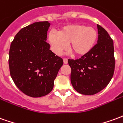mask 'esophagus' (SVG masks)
<instances>
[{
  "instance_id": "esophagus-1",
  "label": "esophagus",
  "mask_w": 123,
  "mask_h": 123,
  "mask_svg": "<svg viewBox=\"0 0 123 123\" xmlns=\"http://www.w3.org/2000/svg\"><path fill=\"white\" fill-rule=\"evenodd\" d=\"M63 62H64V64H67V63H68V59H63Z\"/></svg>"
}]
</instances>
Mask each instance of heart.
<instances>
[{
  "label": "heart",
  "mask_w": 123,
  "mask_h": 123,
  "mask_svg": "<svg viewBox=\"0 0 123 123\" xmlns=\"http://www.w3.org/2000/svg\"><path fill=\"white\" fill-rule=\"evenodd\" d=\"M97 32L91 26L70 25L59 30L58 34L50 31L48 39L51 49L61 55L69 46L70 52L77 56L85 55L94 47L97 39Z\"/></svg>",
  "instance_id": "obj_1"
}]
</instances>
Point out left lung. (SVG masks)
<instances>
[{
    "mask_svg": "<svg viewBox=\"0 0 123 123\" xmlns=\"http://www.w3.org/2000/svg\"><path fill=\"white\" fill-rule=\"evenodd\" d=\"M97 44L80 59H68L70 81L78 92L93 95L101 91L112 79L115 60L113 41L101 26L97 25Z\"/></svg>",
    "mask_w": 123,
    "mask_h": 123,
    "instance_id": "8db88e82",
    "label": "left lung"
}]
</instances>
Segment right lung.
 <instances>
[{"mask_svg":"<svg viewBox=\"0 0 123 123\" xmlns=\"http://www.w3.org/2000/svg\"><path fill=\"white\" fill-rule=\"evenodd\" d=\"M49 21L36 22L20 29L9 50L10 73L23 93L41 97L52 91L63 60L50 50L46 42Z\"/></svg>","mask_w":123,"mask_h":123,"instance_id":"right-lung-1","label":"right lung"}]
</instances>
